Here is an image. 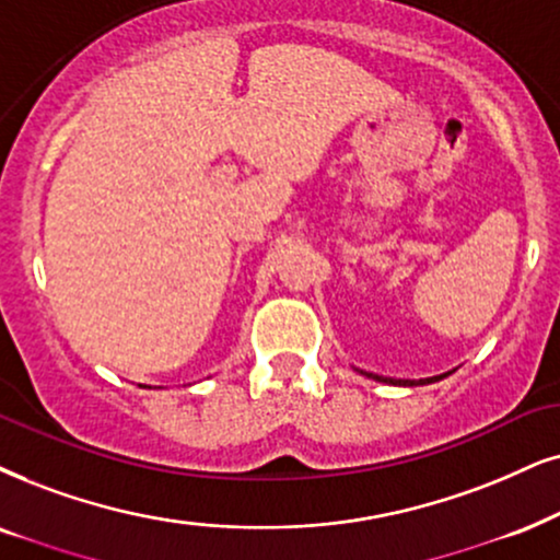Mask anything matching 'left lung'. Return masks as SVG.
I'll use <instances>...</instances> for the list:
<instances>
[{
  "label": "left lung",
  "mask_w": 560,
  "mask_h": 560,
  "mask_svg": "<svg viewBox=\"0 0 560 560\" xmlns=\"http://www.w3.org/2000/svg\"><path fill=\"white\" fill-rule=\"evenodd\" d=\"M357 372H362V374H366V377H372V380H377V382H385V385H400V387L431 385V382H439V380L447 377V374H452V372H444V374H436V377H427V380H395V377H382V374H372V372H364V370H357Z\"/></svg>",
  "instance_id": "obj_1"
}]
</instances>
